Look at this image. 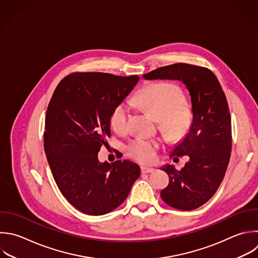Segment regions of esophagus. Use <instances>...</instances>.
Instances as JSON below:
<instances>
[{
    "instance_id": "obj_1",
    "label": "esophagus",
    "mask_w": 258,
    "mask_h": 258,
    "mask_svg": "<svg viewBox=\"0 0 258 258\" xmlns=\"http://www.w3.org/2000/svg\"><path fill=\"white\" fill-rule=\"evenodd\" d=\"M154 170H155V168L150 167V166H146V165L141 166V172L142 173H149V172H153Z\"/></svg>"
}]
</instances>
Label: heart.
I'll return each instance as SVG.
<instances>
[{"instance_id":"1","label":"heart","mask_w":258,"mask_h":258,"mask_svg":"<svg viewBox=\"0 0 258 258\" xmlns=\"http://www.w3.org/2000/svg\"><path fill=\"white\" fill-rule=\"evenodd\" d=\"M182 100L183 95L179 87L166 82L150 84L135 97V102L158 120L160 132L170 142L181 141L191 127V111ZM110 123L117 133L123 134L128 131L129 107L126 103L115 107ZM158 147V141L138 137L128 145L127 153L141 162H151L156 156Z\"/></svg>"}]
</instances>
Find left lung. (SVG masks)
Segmentation results:
<instances>
[{
    "instance_id": "8db88e82",
    "label": "left lung",
    "mask_w": 258,
    "mask_h": 258,
    "mask_svg": "<svg viewBox=\"0 0 258 258\" xmlns=\"http://www.w3.org/2000/svg\"><path fill=\"white\" fill-rule=\"evenodd\" d=\"M143 79L180 81L189 93L191 127L170 153L173 161L182 155L188 160L180 170L170 164L161 167L169 183L160 196L177 210L197 209L217 191L231 155V117L225 94L210 70L187 63L159 68L143 75Z\"/></svg>"
}]
</instances>
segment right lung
Returning a JSON list of instances; mask_svg holds the SVG:
<instances>
[{"label":"right lung","mask_w":258,"mask_h":258,"mask_svg":"<svg viewBox=\"0 0 258 258\" xmlns=\"http://www.w3.org/2000/svg\"><path fill=\"white\" fill-rule=\"evenodd\" d=\"M138 81V76L75 73L58 84L49 102L45 154L59 190L85 214L105 215L119 207L140 176V166L130 160L98 159L111 137L113 110Z\"/></svg>","instance_id":"add662e5"}]
</instances>
